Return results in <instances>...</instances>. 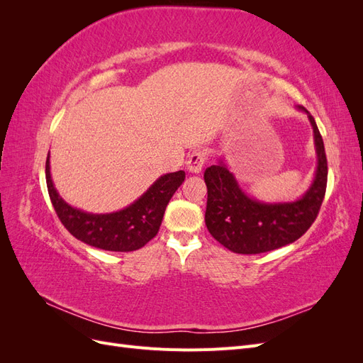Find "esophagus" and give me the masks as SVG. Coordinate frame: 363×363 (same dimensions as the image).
<instances>
[{
  "mask_svg": "<svg viewBox=\"0 0 363 363\" xmlns=\"http://www.w3.org/2000/svg\"><path fill=\"white\" fill-rule=\"evenodd\" d=\"M206 160H207V152L204 150L192 151L188 159V169L194 174H200Z\"/></svg>",
  "mask_w": 363,
  "mask_h": 363,
  "instance_id": "1",
  "label": "esophagus"
}]
</instances>
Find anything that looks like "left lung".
Instances as JSON below:
<instances>
[{
  "label": "left lung",
  "mask_w": 363,
  "mask_h": 363,
  "mask_svg": "<svg viewBox=\"0 0 363 363\" xmlns=\"http://www.w3.org/2000/svg\"><path fill=\"white\" fill-rule=\"evenodd\" d=\"M313 128L316 171L301 199L265 203L240 188L233 172L219 159L204 171L207 186L206 225L219 244L238 255H259L295 242L313 224L327 188V157L324 142L313 116L303 106Z\"/></svg>",
  "instance_id": "8db88e82"
}]
</instances>
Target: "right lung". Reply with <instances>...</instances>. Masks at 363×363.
I'll use <instances>...</instances> for the list:
<instances>
[{"instance_id": "right-lung-1", "label": "right lung", "mask_w": 363, "mask_h": 363, "mask_svg": "<svg viewBox=\"0 0 363 363\" xmlns=\"http://www.w3.org/2000/svg\"><path fill=\"white\" fill-rule=\"evenodd\" d=\"M45 177L54 211L74 238L100 250L127 252L142 248L157 235L164 208L186 175L184 171L160 175L135 203L112 213H89L65 201L51 179L50 152Z\"/></svg>"}]
</instances>
